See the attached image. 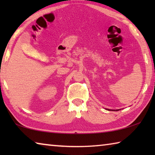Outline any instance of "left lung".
I'll use <instances>...</instances> for the list:
<instances>
[{"label": "left lung", "mask_w": 155, "mask_h": 155, "mask_svg": "<svg viewBox=\"0 0 155 155\" xmlns=\"http://www.w3.org/2000/svg\"><path fill=\"white\" fill-rule=\"evenodd\" d=\"M109 110V111H110V109H108ZM113 111H114V110H113ZM116 111H119V110H116Z\"/></svg>", "instance_id": "obj_1"}]
</instances>
